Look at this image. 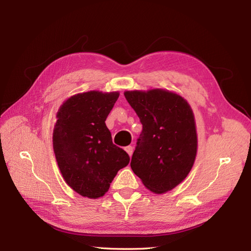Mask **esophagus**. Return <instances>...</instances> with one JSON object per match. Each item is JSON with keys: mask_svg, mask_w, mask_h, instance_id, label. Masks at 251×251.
I'll return each mask as SVG.
<instances>
[{"mask_svg": "<svg viewBox=\"0 0 251 251\" xmlns=\"http://www.w3.org/2000/svg\"><path fill=\"white\" fill-rule=\"evenodd\" d=\"M125 150H126V153L128 154V156H132V154H133V147H131V146H127V147H126L125 148Z\"/></svg>", "mask_w": 251, "mask_h": 251, "instance_id": "34e87169", "label": "esophagus"}]
</instances>
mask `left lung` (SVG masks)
I'll return each mask as SVG.
<instances>
[{
	"instance_id": "obj_1",
	"label": "left lung",
	"mask_w": 251,
	"mask_h": 251,
	"mask_svg": "<svg viewBox=\"0 0 251 251\" xmlns=\"http://www.w3.org/2000/svg\"><path fill=\"white\" fill-rule=\"evenodd\" d=\"M125 96L142 125L131 168L151 192H169L186 178L195 162L198 141L191 105L161 89L126 91Z\"/></svg>"
}]
</instances>
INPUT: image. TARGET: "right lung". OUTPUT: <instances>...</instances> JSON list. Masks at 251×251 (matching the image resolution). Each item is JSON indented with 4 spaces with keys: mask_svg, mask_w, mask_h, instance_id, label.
Masks as SVG:
<instances>
[{
    "mask_svg": "<svg viewBox=\"0 0 251 251\" xmlns=\"http://www.w3.org/2000/svg\"><path fill=\"white\" fill-rule=\"evenodd\" d=\"M118 92L73 95L60 105L53 131V150L66 183L82 197L97 199L108 192L117 172L130 162L112 142L105 126Z\"/></svg>",
    "mask_w": 251,
    "mask_h": 251,
    "instance_id": "add662e5",
    "label": "right lung"
}]
</instances>
